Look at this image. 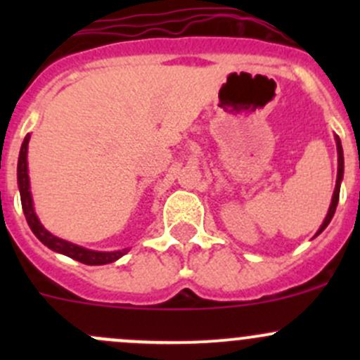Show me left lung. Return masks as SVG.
<instances>
[{"label":"left lung","instance_id":"1","mask_svg":"<svg viewBox=\"0 0 360 360\" xmlns=\"http://www.w3.org/2000/svg\"><path fill=\"white\" fill-rule=\"evenodd\" d=\"M336 148H338V177H336V188H335V195H333L331 207H329V212H328V216H326V219H324V223H322V226L319 228L317 235L321 233V231L324 230L326 226H328V224H329V221L333 219V216H335L336 205H338V200H340V184H341V179H343V150H341L340 137H336Z\"/></svg>","mask_w":360,"mask_h":360}]
</instances>
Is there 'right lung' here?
I'll list each match as a JSON object with an SVG mask.
<instances>
[{
	"label": "right lung",
	"mask_w": 360,
	"mask_h": 360,
	"mask_svg": "<svg viewBox=\"0 0 360 360\" xmlns=\"http://www.w3.org/2000/svg\"><path fill=\"white\" fill-rule=\"evenodd\" d=\"M27 144H29V134L25 136L22 148H20L19 155V165H17V179H19V190H20V202H22V210L25 221H27L29 228L32 230V233L39 238V242L50 248L56 252L66 254V256L72 257V259L79 261L83 264H106L112 263L118 257H122L123 254L129 252V249L115 250V252H97V250H89L83 249L79 245L71 244V242L63 240V238L53 237L52 233L43 228V224L39 223L38 217H36L34 209H32V198L31 191H29V176H27Z\"/></svg>",
	"instance_id": "1"
}]
</instances>
